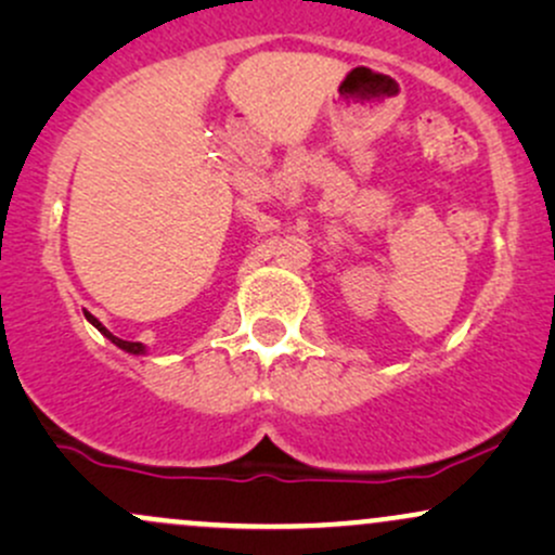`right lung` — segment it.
<instances>
[{
    "label": "right lung",
    "instance_id": "add662e5",
    "mask_svg": "<svg viewBox=\"0 0 555 555\" xmlns=\"http://www.w3.org/2000/svg\"><path fill=\"white\" fill-rule=\"evenodd\" d=\"M86 318H88V321L93 323L95 328L101 331V334L106 336V339H109L112 344H117L119 349H125V352H130V354H145V347H143V344H140V341H125V339H119V336H114L112 331H106L104 326H101V321H99V318H93L91 313H86Z\"/></svg>",
    "mask_w": 555,
    "mask_h": 555
}]
</instances>
